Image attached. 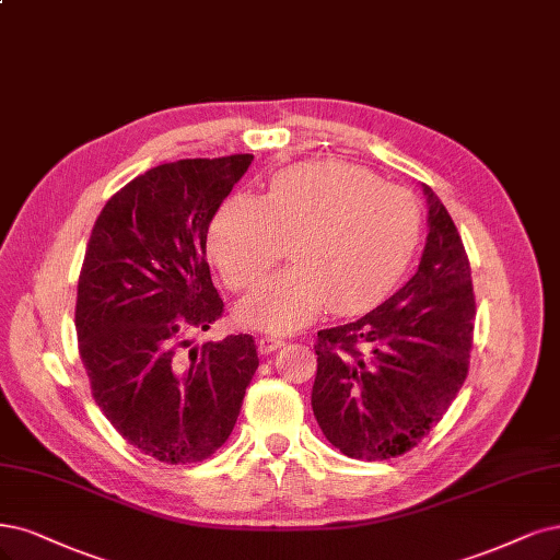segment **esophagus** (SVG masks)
Returning <instances> with one entry per match:
<instances>
[{
  "mask_svg": "<svg viewBox=\"0 0 560 560\" xmlns=\"http://www.w3.org/2000/svg\"><path fill=\"white\" fill-rule=\"evenodd\" d=\"M282 345H284V340L278 338V336H261V338H259V352H261V354H271V352L278 350V347H282Z\"/></svg>",
  "mask_w": 560,
  "mask_h": 560,
  "instance_id": "esophagus-1",
  "label": "esophagus"
}]
</instances>
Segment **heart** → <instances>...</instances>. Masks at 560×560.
<instances>
[{
    "label": "heart",
    "mask_w": 560,
    "mask_h": 560,
    "mask_svg": "<svg viewBox=\"0 0 560 560\" xmlns=\"http://www.w3.org/2000/svg\"><path fill=\"white\" fill-rule=\"evenodd\" d=\"M419 206L408 189L375 183L342 162L280 171L266 197L236 195L210 224V255L234 292L253 289L282 257L292 266L238 305V319L292 331L331 305L359 313L389 292L419 243Z\"/></svg>",
    "instance_id": "b5f03b06"
}]
</instances>
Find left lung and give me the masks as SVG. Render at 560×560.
Wrapping results in <instances>:
<instances>
[{
    "mask_svg": "<svg viewBox=\"0 0 560 560\" xmlns=\"http://www.w3.org/2000/svg\"><path fill=\"white\" fill-rule=\"evenodd\" d=\"M415 276L371 313L317 331L313 412L350 458L400 456L429 435L466 382L475 294L464 241L429 185Z\"/></svg>",
    "mask_w": 560,
    "mask_h": 560,
    "instance_id": "left-lung-1",
    "label": "left lung"
}]
</instances>
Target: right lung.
<instances>
[{
    "label": "right lung",
    "instance_id": "add662e5",
    "mask_svg": "<svg viewBox=\"0 0 560 560\" xmlns=\"http://www.w3.org/2000/svg\"><path fill=\"white\" fill-rule=\"evenodd\" d=\"M253 155L160 164L106 201L75 299L92 398L129 445L162 464H197L234 431L259 357L253 336L189 347L224 303L206 238Z\"/></svg>",
    "mask_w": 560,
    "mask_h": 560
}]
</instances>
